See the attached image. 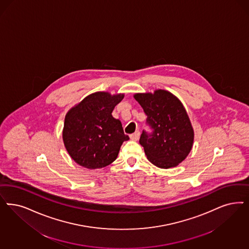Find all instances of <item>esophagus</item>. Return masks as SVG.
<instances>
[{
	"mask_svg": "<svg viewBox=\"0 0 249 249\" xmlns=\"http://www.w3.org/2000/svg\"><path fill=\"white\" fill-rule=\"evenodd\" d=\"M140 135H141V133H140V131L137 130V131H135L134 133H132V134H130V139L132 140V141H138L139 140V138H140Z\"/></svg>",
	"mask_w": 249,
	"mask_h": 249,
	"instance_id": "esophagus-1",
	"label": "esophagus"
}]
</instances>
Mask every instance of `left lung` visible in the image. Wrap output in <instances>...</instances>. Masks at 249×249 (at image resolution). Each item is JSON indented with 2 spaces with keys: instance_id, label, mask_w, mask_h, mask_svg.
<instances>
[{
  "instance_id": "left-lung-1",
  "label": "left lung",
  "mask_w": 249,
  "mask_h": 249,
  "mask_svg": "<svg viewBox=\"0 0 249 249\" xmlns=\"http://www.w3.org/2000/svg\"><path fill=\"white\" fill-rule=\"evenodd\" d=\"M134 98L147 116L146 123L153 129L142 130L140 144L148 160L160 168L178 165L189 155L193 145L194 131L180 100L165 90L154 94H135Z\"/></svg>"
}]
</instances>
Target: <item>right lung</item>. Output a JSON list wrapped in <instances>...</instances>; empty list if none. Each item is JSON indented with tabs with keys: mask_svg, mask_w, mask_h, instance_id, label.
Instances as JSON below:
<instances>
[{
	"mask_svg": "<svg viewBox=\"0 0 249 249\" xmlns=\"http://www.w3.org/2000/svg\"><path fill=\"white\" fill-rule=\"evenodd\" d=\"M123 97V94L96 92L66 114L62 139L69 155L78 164L95 169L117 159L120 146L129 139L121 122L111 114Z\"/></svg>",
	"mask_w": 249,
	"mask_h": 249,
	"instance_id": "obj_1",
	"label": "right lung"
}]
</instances>
